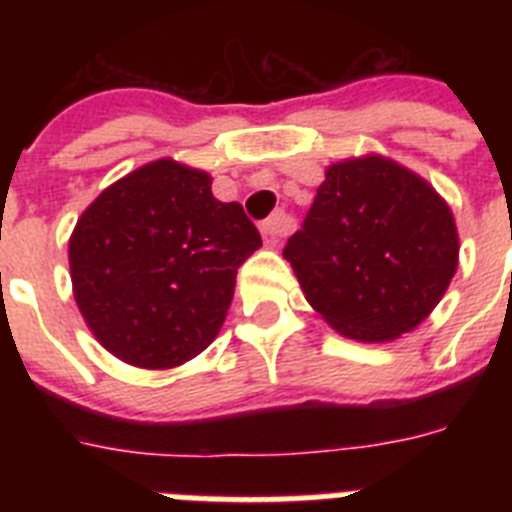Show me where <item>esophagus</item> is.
Returning a JSON list of instances; mask_svg holds the SVG:
<instances>
[{
    "label": "esophagus",
    "instance_id": "esophagus-1",
    "mask_svg": "<svg viewBox=\"0 0 512 512\" xmlns=\"http://www.w3.org/2000/svg\"><path fill=\"white\" fill-rule=\"evenodd\" d=\"M289 228H292L289 217L284 215V212H274L269 220H264V223H261V235H264L266 246H277L279 238H282V235H287Z\"/></svg>",
    "mask_w": 512,
    "mask_h": 512
}]
</instances>
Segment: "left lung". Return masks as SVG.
Returning <instances> with one entry per match:
<instances>
[{"label":"left lung","mask_w":512,"mask_h":512,"mask_svg":"<svg viewBox=\"0 0 512 512\" xmlns=\"http://www.w3.org/2000/svg\"><path fill=\"white\" fill-rule=\"evenodd\" d=\"M284 259L330 328L379 343L410 333L441 302L459 235L431 184L372 153L325 169Z\"/></svg>","instance_id":"1"}]
</instances>
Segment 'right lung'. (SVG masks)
<instances>
[{"mask_svg":"<svg viewBox=\"0 0 512 512\" xmlns=\"http://www.w3.org/2000/svg\"><path fill=\"white\" fill-rule=\"evenodd\" d=\"M259 246L243 207L212 197L210 174L158 158L79 217L69 241L76 305L117 359L171 369L215 341L238 266Z\"/></svg>","mask_w":512,"mask_h":512,"instance_id":"add662e5","label":"right lung"}]
</instances>
